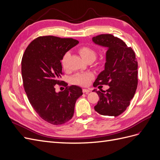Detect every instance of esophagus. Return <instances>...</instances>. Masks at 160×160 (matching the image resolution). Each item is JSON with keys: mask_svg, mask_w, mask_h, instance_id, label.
<instances>
[{"mask_svg": "<svg viewBox=\"0 0 160 160\" xmlns=\"http://www.w3.org/2000/svg\"><path fill=\"white\" fill-rule=\"evenodd\" d=\"M89 91H91V89H89V88H88V89H83V93H89Z\"/></svg>", "mask_w": 160, "mask_h": 160, "instance_id": "34e87169", "label": "esophagus"}]
</instances>
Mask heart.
Instances as JSON below:
<instances>
[{
  "mask_svg": "<svg viewBox=\"0 0 160 160\" xmlns=\"http://www.w3.org/2000/svg\"><path fill=\"white\" fill-rule=\"evenodd\" d=\"M78 51L82 58L86 61H93L95 59L96 52L93 49H92L90 47H81ZM68 56V53H65L64 56L62 58L61 63L64 68H66V61ZM92 78H93V75L91 73H82V72H79V73H77L72 77V83L77 85H87L89 83V82L92 79Z\"/></svg>",
  "mask_w": 160,
  "mask_h": 160,
  "instance_id": "b5f03b06",
  "label": "heart"
}]
</instances>
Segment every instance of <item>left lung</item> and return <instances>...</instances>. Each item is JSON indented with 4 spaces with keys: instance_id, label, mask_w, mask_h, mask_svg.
<instances>
[{
    "instance_id": "8db88e82",
    "label": "left lung",
    "mask_w": 160,
    "mask_h": 160,
    "mask_svg": "<svg viewBox=\"0 0 160 160\" xmlns=\"http://www.w3.org/2000/svg\"><path fill=\"white\" fill-rule=\"evenodd\" d=\"M96 45L108 48L105 69L98 75L93 87L108 85L106 91H97L99 97L94 109L98 113L117 116L126 110L138 87V61L135 52L120 38L110 34L92 38Z\"/></svg>"
}]
</instances>
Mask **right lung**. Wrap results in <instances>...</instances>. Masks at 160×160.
Masks as SVG:
<instances>
[{
  "instance_id": "1",
  "label": "right lung",
  "mask_w": 160,
  "mask_h": 160,
  "mask_svg": "<svg viewBox=\"0 0 160 160\" xmlns=\"http://www.w3.org/2000/svg\"><path fill=\"white\" fill-rule=\"evenodd\" d=\"M78 43L71 38L39 37L28 45L22 58L23 86L28 101L38 115L52 125L69 122L77 99L83 95L77 85L58 93L55 88L61 84L62 57Z\"/></svg>"
}]
</instances>
